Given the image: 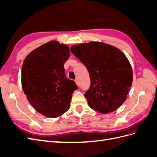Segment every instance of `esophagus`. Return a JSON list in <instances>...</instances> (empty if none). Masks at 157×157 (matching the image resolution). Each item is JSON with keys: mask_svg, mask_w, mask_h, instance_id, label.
<instances>
[{"mask_svg": "<svg viewBox=\"0 0 157 157\" xmlns=\"http://www.w3.org/2000/svg\"><path fill=\"white\" fill-rule=\"evenodd\" d=\"M75 83L77 84V85L78 86H80V84H79V82H78V80H77V79H76L75 80Z\"/></svg>", "mask_w": 157, "mask_h": 157, "instance_id": "34e87169", "label": "esophagus"}]
</instances>
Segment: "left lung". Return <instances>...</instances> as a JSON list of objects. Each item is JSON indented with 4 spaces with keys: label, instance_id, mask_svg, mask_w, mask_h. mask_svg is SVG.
I'll use <instances>...</instances> for the list:
<instances>
[{
    "label": "left lung",
    "instance_id": "obj_1",
    "mask_svg": "<svg viewBox=\"0 0 157 157\" xmlns=\"http://www.w3.org/2000/svg\"><path fill=\"white\" fill-rule=\"evenodd\" d=\"M71 51L89 72L91 85L84 96L90 107L103 114L116 111L126 101L133 81L125 54L115 46L96 41L73 45Z\"/></svg>",
    "mask_w": 157,
    "mask_h": 157
}]
</instances>
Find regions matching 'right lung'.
Listing matches in <instances>:
<instances>
[{
  "label": "right lung",
  "instance_id": "1",
  "mask_svg": "<svg viewBox=\"0 0 157 157\" xmlns=\"http://www.w3.org/2000/svg\"><path fill=\"white\" fill-rule=\"evenodd\" d=\"M69 56L67 44L51 40L31 51L23 61V90L32 107L44 117L57 118L70 108L78 87L65 74L64 63Z\"/></svg>",
  "mask_w": 157,
  "mask_h": 157
}]
</instances>
